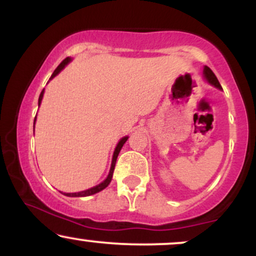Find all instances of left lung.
Segmentation results:
<instances>
[{"label":"left lung","instance_id":"obj_1","mask_svg":"<svg viewBox=\"0 0 256 256\" xmlns=\"http://www.w3.org/2000/svg\"><path fill=\"white\" fill-rule=\"evenodd\" d=\"M204 78L207 79L208 83L214 85V86L218 88V89H222V85H220L218 78L216 77V74H214L212 70H210L208 66H204Z\"/></svg>","mask_w":256,"mask_h":256}]
</instances>
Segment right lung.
<instances>
[{"label":"right lung","mask_w":256,"mask_h":256,"mask_svg":"<svg viewBox=\"0 0 256 256\" xmlns=\"http://www.w3.org/2000/svg\"><path fill=\"white\" fill-rule=\"evenodd\" d=\"M70 61H71V58H64V60L62 61V62H61V64H58V66L56 67V70H55L54 73H52V74L50 79H52V78L55 77V76H58V73H60L61 71H62V70L64 68V66H66V64H68ZM43 94H44V89L42 90V92H40V98H38V106H40V102H42ZM34 122H36V118H34ZM128 136L122 137V140H119L118 144H116V150H114V154H113V158H112V165H110V173H108L107 178H106L102 182V183H100L98 185H96V186H94V188H90V189H88V190H84V192H72V194H70V192H64V195L70 196V198H84V196H90V195H94V194H96V192H101V190H104V188H107V186H108V184L110 183L112 177H113V172H114V167H116V158H118L119 152H120V150H122V146L125 144L126 140H128Z\"/></svg>","instance_id":"obj_1"}]
</instances>
